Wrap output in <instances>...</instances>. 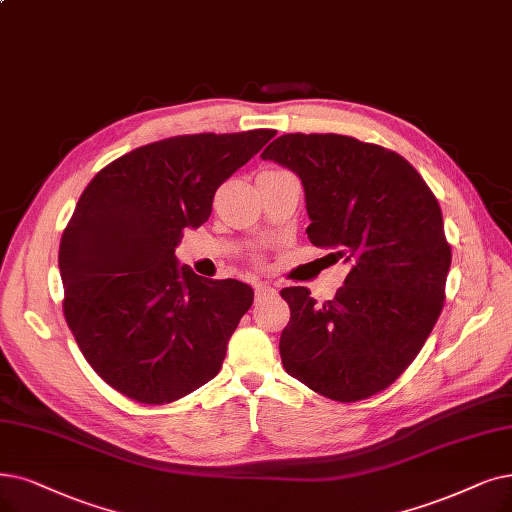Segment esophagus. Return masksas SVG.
Wrapping results in <instances>:
<instances>
[{"label":"esophagus","mask_w":512,"mask_h":512,"mask_svg":"<svg viewBox=\"0 0 512 512\" xmlns=\"http://www.w3.org/2000/svg\"><path fill=\"white\" fill-rule=\"evenodd\" d=\"M269 294H275V290L271 288L269 283H258L256 285V298H262V296H269Z\"/></svg>","instance_id":"34e87169"}]
</instances>
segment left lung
I'll list each match as a JSON object with an SVG mask.
<instances>
[{
    "instance_id": "8db88e82",
    "label": "left lung",
    "mask_w": 512,
    "mask_h": 512,
    "mask_svg": "<svg viewBox=\"0 0 512 512\" xmlns=\"http://www.w3.org/2000/svg\"><path fill=\"white\" fill-rule=\"evenodd\" d=\"M262 159L302 180L309 235L351 271L332 300L283 288L285 372L340 403L391 386L441 315L452 245L439 201L399 153L342 134H283Z\"/></svg>"
}]
</instances>
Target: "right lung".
I'll list each match as a JSON object with an SVG mask.
<instances>
[{
  "instance_id": "right-lung-1",
  "label": "right lung",
  "mask_w": 512,
  "mask_h": 512,
  "mask_svg": "<svg viewBox=\"0 0 512 512\" xmlns=\"http://www.w3.org/2000/svg\"><path fill=\"white\" fill-rule=\"evenodd\" d=\"M275 130L185 134L102 168L60 239L65 319L92 370L138 403H172L222 367L254 290L178 267L185 229L212 214L216 189Z\"/></svg>"
}]
</instances>
